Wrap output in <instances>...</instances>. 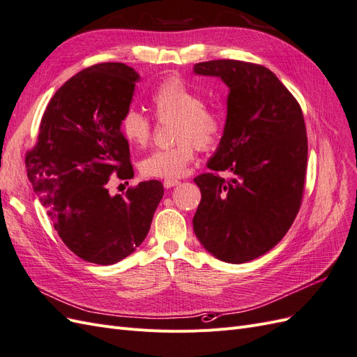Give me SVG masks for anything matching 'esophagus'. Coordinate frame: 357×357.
Instances as JSON below:
<instances>
[{
	"label": "esophagus",
	"mask_w": 357,
	"mask_h": 357,
	"mask_svg": "<svg viewBox=\"0 0 357 357\" xmlns=\"http://www.w3.org/2000/svg\"><path fill=\"white\" fill-rule=\"evenodd\" d=\"M177 185H180V181H178L177 178H165V180H164V186H165L167 189L174 188V186H177Z\"/></svg>",
	"instance_id": "esophagus-1"
}]
</instances>
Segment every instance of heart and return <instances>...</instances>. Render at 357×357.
<instances>
[{
    "instance_id": "obj_1",
    "label": "heart",
    "mask_w": 357,
    "mask_h": 357,
    "mask_svg": "<svg viewBox=\"0 0 357 357\" xmlns=\"http://www.w3.org/2000/svg\"><path fill=\"white\" fill-rule=\"evenodd\" d=\"M150 104L159 122L174 121L171 137L176 144L158 149L146 156L139 168L147 177H181L199 150H211L222 142L226 129L225 112L218 105L204 104L199 91L178 77H168L158 84ZM126 142L144 147L153 135V122L138 110H128L121 121Z\"/></svg>"
}]
</instances>
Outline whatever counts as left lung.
Listing matches in <instances>:
<instances>
[{"mask_svg":"<svg viewBox=\"0 0 357 357\" xmlns=\"http://www.w3.org/2000/svg\"><path fill=\"white\" fill-rule=\"evenodd\" d=\"M193 71L220 77L229 88L211 172L193 178L201 189L193 231L213 256L244 264L271 250L301 208L308 158L304 114L277 75L259 63L215 59L195 63Z\"/></svg>","mask_w":357,"mask_h":357,"instance_id":"1","label":"left lung"}]
</instances>
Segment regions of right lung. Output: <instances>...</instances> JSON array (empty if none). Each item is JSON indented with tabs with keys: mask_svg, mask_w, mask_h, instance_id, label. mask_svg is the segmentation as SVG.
<instances>
[{
	"mask_svg": "<svg viewBox=\"0 0 357 357\" xmlns=\"http://www.w3.org/2000/svg\"><path fill=\"white\" fill-rule=\"evenodd\" d=\"M138 74L122 62L77 73L52 96L36 146L25 155L28 178L70 250L91 264L112 265L142 244L164 197L159 180L112 197V176L134 177L121 121Z\"/></svg>",
	"mask_w": 357,
	"mask_h": 357,
	"instance_id": "obj_1",
	"label": "right lung"
}]
</instances>
